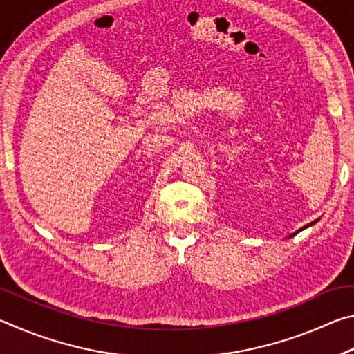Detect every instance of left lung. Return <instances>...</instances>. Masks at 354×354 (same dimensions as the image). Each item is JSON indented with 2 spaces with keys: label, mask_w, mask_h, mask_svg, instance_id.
<instances>
[{
  "label": "left lung",
  "mask_w": 354,
  "mask_h": 354,
  "mask_svg": "<svg viewBox=\"0 0 354 354\" xmlns=\"http://www.w3.org/2000/svg\"><path fill=\"white\" fill-rule=\"evenodd\" d=\"M315 223V221H313V223H309V225H306V226H304V227H308V226H310V225H314ZM299 231H301V230H299Z\"/></svg>",
  "instance_id": "8db88e82"
}]
</instances>
